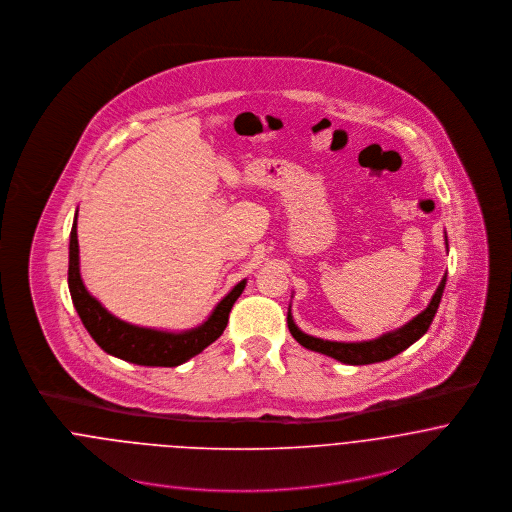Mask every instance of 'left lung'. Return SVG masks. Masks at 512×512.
I'll return each mask as SVG.
<instances>
[{"label": "left lung", "instance_id": "obj_1", "mask_svg": "<svg viewBox=\"0 0 512 512\" xmlns=\"http://www.w3.org/2000/svg\"><path fill=\"white\" fill-rule=\"evenodd\" d=\"M445 246H447V236H445ZM445 280L447 274L441 278L438 290L434 293L430 305L418 313L412 321H408L404 327L384 333L378 339L372 341H361V343H339V341H323L317 337H311L307 333H303L295 323H293L292 311H288V327L293 339L315 353H323L331 359H337L345 365H372V363H380V361H388L392 357H396L398 353L406 351L412 343H416L432 325L436 313H438L439 301L443 295L445 288Z\"/></svg>", "mask_w": 512, "mask_h": 512}]
</instances>
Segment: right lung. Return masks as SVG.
<instances>
[{
    "mask_svg": "<svg viewBox=\"0 0 512 512\" xmlns=\"http://www.w3.org/2000/svg\"><path fill=\"white\" fill-rule=\"evenodd\" d=\"M244 288L246 280L236 284L228 295L220 299L203 325L189 331L169 333L126 323L102 307V303L92 297L82 284L74 215L69 244V290L82 325L96 341V345L112 357L142 366H179L187 363L191 357L199 355L219 339L226 329L230 309Z\"/></svg>",
    "mask_w": 512,
    "mask_h": 512,
    "instance_id": "add662e5",
    "label": "right lung"
}]
</instances>
